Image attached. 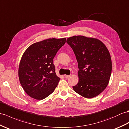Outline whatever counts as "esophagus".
<instances>
[{
    "label": "esophagus",
    "instance_id": "34e87169",
    "mask_svg": "<svg viewBox=\"0 0 129 129\" xmlns=\"http://www.w3.org/2000/svg\"><path fill=\"white\" fill-rule=\"evenodd\" d=\"M64 76H65V78H68L69 77H70L71 75H65Z\"/></svg>",
    "mask_w": 129,
    "mask_h": 129
}]
</instances>
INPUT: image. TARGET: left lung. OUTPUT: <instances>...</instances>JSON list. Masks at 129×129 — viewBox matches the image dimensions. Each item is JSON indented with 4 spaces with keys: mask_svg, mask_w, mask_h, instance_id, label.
Segmentation results:
<instances>
[{
    "mask_svg": "<svg viewBox=\"0 0 129 129\" xmlns=\"http://www.w3.org/2000/svg\"><path fill=\"white\" fill-rule=\"evenodd\" d=\"M67 43L76 56L79 81L75 92L86 99L98 96L107 86L112 73V60L106 46L101 40L83 36H73Z\"/></svg>",
    "mask_w": 129,
    "mask_h": 129,
    "instance_id": "8db88e82",
    "label": "left lung"
}]
</instances>
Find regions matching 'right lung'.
I'll return each instance as SVG.
<instances>
[{
  "label": "right lung",
  "mask_w": 129,
  "mask_h": 129,
  "mask_svg": "<svg viewBox=\"0 0 129 129\" xmlns=\"http://www.w3.org/2000/svg\"><path fill=\"white\" fill-rule=\"evenodd\" d=\"M66 38H49L30 45L22 56L18 67V78L28 96L42 100L51 94L60 80L55 73L53 59Z\"/></svg>",
  "instance_id": "obj_1"
}]
</instances>
